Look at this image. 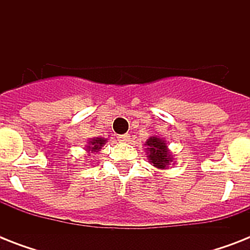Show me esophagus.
<instances>
[{
    "label": "esophagus",
    "instance_id": "esophagus-1",
    "mask_svg": "<svg viewBox=\"0 0 250 250\" xmlns=\"http://www.w3.org/2000/svg\"><path fill=\"white\" fill-rule=\"evenodd\" d=\"M129 137L131 136H129L128 133H125V135H119V136H118V140L122 141V143H128Z\"/></svg>",
    "mask_w": 250,
    "mask_h": 250
}]
</instances>
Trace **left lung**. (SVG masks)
I'll list each match as a JSON object with an SVG mask.
<instances>
[{
	"instance_id": "left-lung-1",
	"label": "left lung",
	"mask_w": 250,
	"mask_h": 250,
	"mask_svg": "<svg viewBox=\"0 0 250 250\" xmlns=\"http://www.w3.org/2000/svg\"><path fill=\"white\" fill-rule=\"evenodd\" d=\"M144 145L146 146L145 149H146L149 162L154 167L164 170L172 162V156H171L166 141L164 139L158 136H152L145 141Z\"/></svg>"
}]
</instances>
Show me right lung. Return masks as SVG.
Segmentation results:
<instances>
[{"label":"right lung","instance_id":"obj_1","mask_svg":"<svg viewBox=\"0 0 250 250\" xmlns=\"http://www.w3.org/2000/svg\"><path fill=\"white\" fill-rule=\"evenodd\" d=\"M106 139L104 137H94V139H90L88 141V145H86V150L88 152H100V149L105 145Z\"/></svg>","mask_w":250,"mask_h":250}]
</instances>
